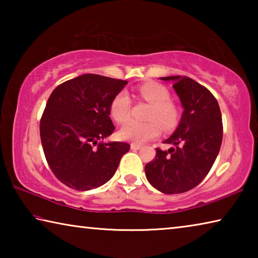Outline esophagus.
<instances>
[{
  "mask_svg": "<svg viewBox=\"0 0 258 258\" xmlns=\"http://www.w3.org/2000/svg\"><path fill=\"white\" fill-rule=\"evenodd\" d=\"M141 148H142V146L137 145V143H132V145H131V149L134 150V151L140 150V149H141Z\"/></svg>",
  "mask_w": 258,
  "mask_h": 258,
  "instance_id": "esophagus-1",
  "label": "esophagus"
}]
</instances>
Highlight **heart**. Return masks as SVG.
<instances>
[{
	"label": "heart",
	"instance_id": "1",
	"mask_svg": "<svg viewBox=\"0 0 258 258\" xmlns=\"http://www.w3.org/2000/svg\"><path fill=\"white\" fill-rule=\"evenodd\" d=\"M139 94L152 104L148 123L128 121L121 127L119 135L121 139L134 143H145L160 134L161 127L172 131L177 126L180 112L176 104L172 102L168 90L159 83H146L139 86ZM131 100L126 92H119L110 103V113L117 123H125L130 117Z\"/></svg>",
	"mask_w": 258,
	"mask_h": 258
}]
</instances>
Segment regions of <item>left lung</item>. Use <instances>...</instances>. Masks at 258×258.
<instances>
[{
  "label": "left lung",
  "mask_w": 258,
  "mask_h": 258,
  "mask_svg": "<svg viewBox=\"0 0 258 258\" xmlns=\"http://www.w3.org/2000/svg\"><path fill=\"white\" fill-rule=\"evenodd\" d=\"M173 82L183 110L180 124L165 140L173 147L156 149V158L146 165L150 184L166 195L186 192L202 182L220 152L223 124L217 100L206 87L186 76L160 77Z\"/></svg>",
  "instance_id": "obj_1"
}]
</instances>
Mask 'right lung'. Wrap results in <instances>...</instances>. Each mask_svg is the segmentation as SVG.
<instances>
[{
	"label": "right lung",
	"mask_w": 258,
	"mask_h": 258,
	"mask_svg": "<svg viewBox=\"0 0 258 258\" xmlns=\"http://www.w3.org/2000/svg\"><path fill=\"white\" fill-rule=\"evenodd\" d=\"M127 81L84 74L56 86L40 123L41 142L52 173L63 184L87 191L107 183L120 158L130 150L125 142H99L115 130L110 103Z\"/></svg>",
	"instance_id": "1"
}]
</instances>
